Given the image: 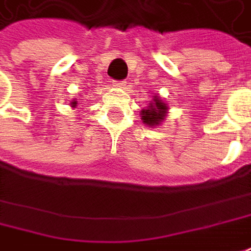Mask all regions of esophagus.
I'll return each mask as SVG.
<instances>
[{"instance_id":"obj_1","label":"esophagus","mask_w":251,"mask_h":251,"mask_svg":"<svg viewBox=\"0 0 251 251\" xmlns=\"http://www.w3.org/2000/svg\"><path fill=\"white\" fill-rule=\"evenodd\" d=\"M113 84H114L116 87H124V86L127 84V82H126V80H114Z\"/></svg>"}]
</instances>
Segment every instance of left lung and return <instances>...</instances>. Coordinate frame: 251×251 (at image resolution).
I'll list each match as a JSON object with an SVG mask.
<instances>
[{"mask_svg":"<svg viewBox=\"0 0 251 251\" xmlns=\"http://www.w3.org/2000/svg\"><path fill=\"white\" fill-rule=\"evenodd\" d=\"M167 113H168V106L158 96H155L152 103H150L147 108L141 110V120L150 127H157L165 120Z\"/></svg>","mask_w":251,"mask_h":251,"instance_id":"obj_1","label":"left lung"}]
</instances>
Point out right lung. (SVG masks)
Returning <instances> with one entry per match:
<instances>
[{
    "label": "right lung",
    "mask_w": 251,
    "mask_h": 251,
    "mask_svg": "<svg viewBox=\"0 0 251 251\" xmlns=\"http://www.w3.org/2000/svg\"><path fill=\"white\" fill-rule=\"evenodd\" d=\"M70 104H72V107H76V104H77V101H76V100H73V101H72Z\"/></svg>",
    "instance_id": "1"
}]
</instances>
